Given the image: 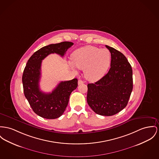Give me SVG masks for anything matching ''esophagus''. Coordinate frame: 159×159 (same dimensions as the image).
I'll return each instance as SVG.
<instances>
[{"label": "esophagus", "mask_w": 159, "mask_h": 159, "mask_svg": "<svg viewBox=\"0 0 159 159\" xmlns=\"http://www.w3.org/2000/svg\"><path fill=\"white\" fill-rule=\"evenodd\" d=\"M83 83H84V81H82V80H79L78 81V85L82 84H83Z\"/></svg>", "instance_id": "1"}]
</instances>
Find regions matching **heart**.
<instances>
[{
    "label": "heart",
    "instance_id": "heart-1",
    "mask_svg": "<svg viewBox=\"0 0 159 159\" xmlns=\"http://www.w3.org/2000/svg\"><path fill=\"white\" fill-rule=\"evenodd\" d=\"M70 66L84 70L85 78L92 82L98 81L106 75L111 63V55L107 49L85 46L76 50L72 56Z\"/></svg>",
    "mask_w": 159,
    "mask_h": 159
}]
</instances>
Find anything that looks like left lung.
Returning a JSON list of instances; mask_svg holds the SVG:
<instances>
[{"label":"left lung","instance_id":"1","mask_svg":"<svg viewBox=\"0 0 159 159\" xmlns=\"http://www.w3.org/2000/svg\"><path fill=\"white\" fill-rule=\"evenodd\" d=\"M106 46L111 55L110 69L99 81L88 84L87 101L96 114L109 116L127 106L133 90V70L123 53Z\"/></svg>","mask_w":159,"mask_h":159}]
</instances>
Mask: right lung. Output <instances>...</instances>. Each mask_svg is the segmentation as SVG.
Masks as SVG:
<instances>
[{"mask_svg":"<svg viewBox=\"0 0 159 159\" xmlns=\"http://www.w3.org/2000/svg\"><path fill=\"white\" fill-rule=\"evenodd\" d=\"M74 43L63 42L51 44L34 52L28 60L22 76L24 94L32 110L39 116L52 119L61 116L68 105L69 97L78 86V80L60 82L51 93L40 89L42 60L51 53L63 57Z\"/></svg>","mask_w":159,"mask_h":159,"instance_id":"1","label":"right lung"}]
</instances>
